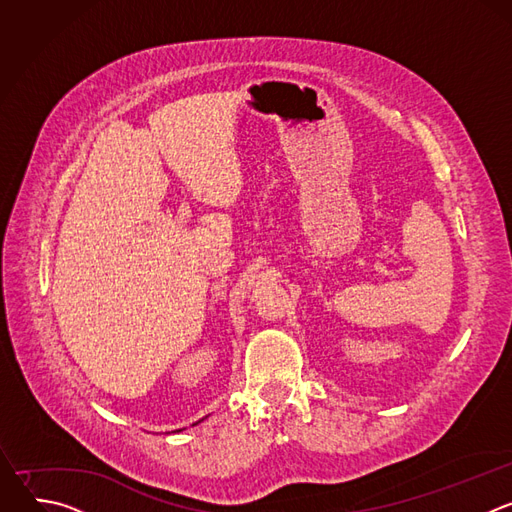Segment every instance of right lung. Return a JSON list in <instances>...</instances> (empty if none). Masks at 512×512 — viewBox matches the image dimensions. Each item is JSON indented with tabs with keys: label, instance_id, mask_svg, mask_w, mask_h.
Masks as SVG:
<instances>
[{
	"label": "right lung",
	"instance_id": "right-lung-1",
	"mask_svg": "<svg viewBox=\"0 0 512 512\" xmlns=\"http://www.w3.org/2000/svg\"><path fill=\"white\" fill-rule=\"evenodd\" d=\"M200 421H202V419H200ZM200 421H196V423H192V425H198V423H200ZM176 431H182V429H176Z\"/></svg>",
	"mask_w": 512,
	"mask_h": 512
}]
</instances>
